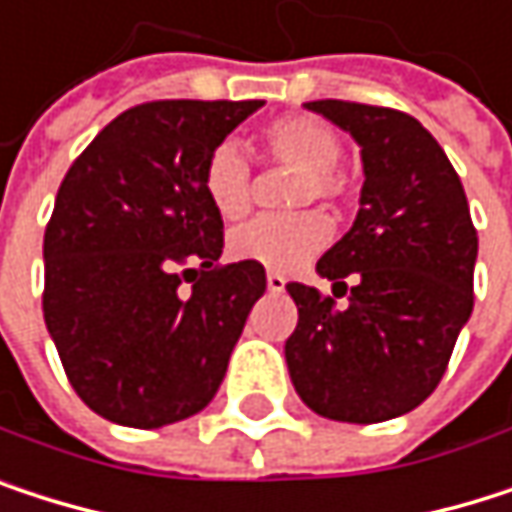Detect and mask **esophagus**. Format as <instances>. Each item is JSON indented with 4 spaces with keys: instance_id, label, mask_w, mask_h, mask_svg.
I'll list each match as a JSON object with an SVG mask.
<instances>
[{
    "instance_id": "obj_1",
    "label": "esophagus",
    "mask_w": 512,
    "mask_h": 512,
    "mask_svg": "<svg viewBox=\"0 0 512 512\" xmlns=\"http://www.w3.org/2000/svg\"><path fill=\"white\" fill-rule=\"evenodd\" d=\"M286 289V277L280 271H268V292H283Z\"/></svg>"
}]
</instances>
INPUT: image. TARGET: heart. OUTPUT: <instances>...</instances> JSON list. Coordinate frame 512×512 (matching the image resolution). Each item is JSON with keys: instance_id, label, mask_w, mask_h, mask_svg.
<instances>
[{"instance_id": "b5f03b06", "label": "heart", "mask_w": 512, "mask_h": 512, "mask_svg": "<svg viewBox=\"0 0 512 512\" xmlns=\"http://www.w3.org/2000/svg\"><path fill=\"white\" fill-rule=\"evenodd\" d=\"M262 148L271 160L301 172L292 205L304 208L316 199L337 205L346 196V178L337 172L340 139L325 122L313 116H280L268 122ZM202 190L211 208L223 220H241L250 211V166L238 145H217L202 166ZM331 226L319 211H301L292 217H259L229 238V253L241 262H256L271 271H292L310 262L328 241Z\"/></svg>"}]
</instances>
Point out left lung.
I'll return each instance as SVG.
<instances>
[{"label": "left lung", "mask_w": 512, "mask_h": 512, "mask_svg": "<svg viewBox=\"0 0 512 512\" xmlns=\"http://www.w3.org/2000/svg\"><path fill=\"white\" fill-rule=\"evenodd\" d=\"M304 107L352 133L364 187L352 229L316 262L334 298L286 286L298 307L286 364L316 414L382 423L417 408L447 370L474 307L477 229L456 169L417 119L352 101Z\"/></svg>", "instance_id": "obj_1"}]
</instances>
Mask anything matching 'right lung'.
<instances>
[{
  "label": "right lung",
  "mask_w": 512,
  "mask_h": 512,
  "mask_svg": "<svg viewBox=\"0 0 512 512\" xmlns=\"http://www.w3.org/2000/svg\"><path fill=\"white\" fill-rule=\"evenodd\" d=\"M259 107H130L56 193L44 322L77 396L113 423L157 429L202 411L265 295L262 265L217 262L223 220L202 190L208 154Z\"/></svg>",
  "instance_id": "obj_1"
}]
</instances>
